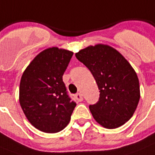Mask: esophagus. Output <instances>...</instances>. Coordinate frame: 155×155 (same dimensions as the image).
<instances>
[{
  "mask_svg": "<svg viewBox=\"0 0 155 155\" xmlns=\"http://www.w3.org/2000/svg\"><path fill=\"white\" fill-rule=\"evenodd\" d=\"M75 98H76L78 101H81L82 100H83V96H82V94H81L78 93V94H75Z\"/></svg>",
  "mask_w": 155,
  "mask_h": 155,
  "instance_id": "1",
  "label": "esophagus"
}]
</instances>
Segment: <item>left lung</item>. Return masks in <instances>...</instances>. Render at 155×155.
I'll return each instance as SVG.
<instances>
[{
	"instance_id": "obj_1",
	"label": "left lung",
	"mask_w": 155,
	"mask_h": 155,
	"mask_svg": "<svg viewBox=\"0 0 155 155\" xmlns=\"http://www.w3.org/2000/svg\"><path fill=\"white\" fill-rule=\"evenodd\" d=\"M75 56L90 70L100 90L99 101L90 106L95 121L106 129L124 125L133 116L140 99L135 70L108 45H90Z\"/></svg>"
}]
</instances>
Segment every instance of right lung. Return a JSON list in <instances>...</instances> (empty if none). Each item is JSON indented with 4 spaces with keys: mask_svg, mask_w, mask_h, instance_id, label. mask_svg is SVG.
I'll use <instances>...</instances> for the list:
<instances>
[{
    "mask_svg": "<svg viewBox=\"0 0 155 155\" xmlns=\"http://www.w3.org/2000/svg\"><path fill=\"white\" fill-rule=\"evenodd\" d=\"M73 54L67 49L48 48L33 58L22 74L20 105L28 122L45 133L62 130L76 106L62 80Z\"/></svg>",
    "mask_w": 155,
    "mask_h": 155,
    "instance_id": "obj_1",
    "label": "right lung"
}]
</instances>
